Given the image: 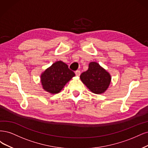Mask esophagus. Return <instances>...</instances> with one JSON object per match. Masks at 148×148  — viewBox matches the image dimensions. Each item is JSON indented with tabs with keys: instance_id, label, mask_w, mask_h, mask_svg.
<instances>
[{
	"instance_id": "esophagus-1",
	"label": "esophagus",
	"mask_w": 148,
	"mask_h": 148,
	"mask_svg": "<svg viewBox=\"0 0 148 148\" xmlns=\"http://www.w3.org/2000/svg\"><path fill=\"white\" fill-rule=\"evenodd\" d=\"M75 75H77V76H79L80 75V71L79 70L76 71L75 72Z\"/></svg>"
}]
</instances>
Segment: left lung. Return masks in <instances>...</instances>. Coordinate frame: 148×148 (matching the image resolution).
<instances>
[{"label": "left lung", "instance_id": "1", "mask_svg": "<svg viewBox=\"0 0 148 148\" xmlns=\"http://www.w3.org/2000/svg\"><path fill=\"white\" fill-rule=\"evenodd\" d=\"M80 79L92 93L102 94L108 90L111 82V76L98 63L90 62L87 71L81 74Z\"/></svg>", "mask_w": 148, "mask_h": 148}]
</instances>
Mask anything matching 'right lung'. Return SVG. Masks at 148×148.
<instances>
[{
	"instance_id": "1",
	"label": "right lung",
	"mask_w": 148,
	"mask_h": 148,
	"mask_svg": "<svg viewBox=\"0 0 148 148\" xmlns=\"http://www.w3.org/2000/svg\"><path fill=\"white\" fill-rule=\"evenodd\" d=\"M74 76V73L68 68L67 64L58 61L41 74L40 82L45 91L56 94L60 93Z\"/></svg>"
}]
</instances>
